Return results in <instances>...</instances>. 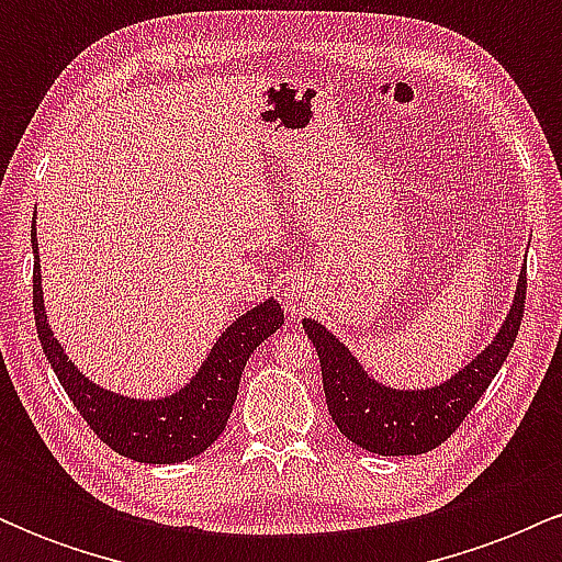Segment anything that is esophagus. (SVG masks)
Listing matches in <instances>:
<instances>
[{
  "label": "esophagus",
  "mask_w": 562,
  "mask_h": 562,
  "mask_svg": "<svg viewBox=\"0 0 562 562\" xmlns=\"http://www.w3.org/2000/svg\"><path fill=\"white\" fill-rule=\"evenodd\" d=\"M280 295H282V301H285V306L290 308V312H299V303L303 301V282H299V280H290L285 288L280 290Z\"/></svg>",
  "instance_id": "obj_1"
}]
</instances>
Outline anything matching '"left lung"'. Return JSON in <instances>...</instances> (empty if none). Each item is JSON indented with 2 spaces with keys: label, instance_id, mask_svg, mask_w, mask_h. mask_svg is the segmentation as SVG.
Listing matches in <instances>:
<instances>
[{
  "label": "left lung",
  "instance_id": "obj_1",
  "mask_svg": "<svg viewBox=\"0 0 562 562\" xmlns=\"http://www.w3.org/2000/svg\"><path fill=\"white\" fill-rule=\"evenodd\" d=\"M524 303L526 269H520L507 317L488 346L454 375L425 389L385 385L364 370L338 335L317 319H303V330L319 353L322 383L335 428L372 454L404 457L436 449L454 434L502 370L524 319Z\"/></svg>",
  "mask_w": 562,
  "mask_h": 562
}]
</instances>
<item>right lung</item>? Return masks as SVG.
<instances>
[{
  "label": "right lung",
  "mask_w": 562,
  "mask_h": 562,
  "mask_svg": "<svg viewBox=\"0 0 562 562\" xmlns=\"http://www.w3.org/2000/svg\"><path fill=\"white\" fill-rule=\"evenodd\" d=\"M31 250H34V317L38 340L57 380L89 428L113 451L147 465H173L209 449L227 428L248 357L285 322L280 303L267 299L232 319L192 378L173 393L153 398L126 396L102 389L100 383L83 375L74 359H68L44 308L36 227H31Z\"/></svg>",
  "instance_id": "1"
}]
</instances>
